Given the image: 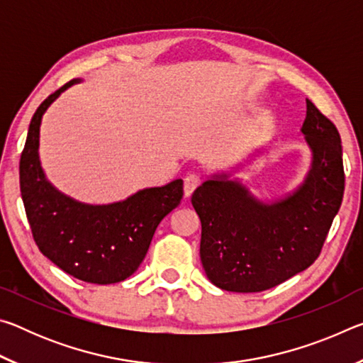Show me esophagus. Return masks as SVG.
<instances>
[{
  "label": "esophagus",
  "instance_id": "esophagus-1",
  "mask_svg": "<svg viewBox=\"0 0 363 363\" xmlns=\"http://www.w3.org/2000/svg\"><path fill=\"white\" fill-rule=\"evenodd\" d=\"M199 186H200V177L196 174H189L184 177V195H186V199H189Z\"/></svg>",
  "mask_w": 363,
  "mask_h": 363
}]
</instances>
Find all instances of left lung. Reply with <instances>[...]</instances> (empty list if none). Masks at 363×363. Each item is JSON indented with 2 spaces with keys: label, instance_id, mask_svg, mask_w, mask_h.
<instances>
[{
  "label": "left lung",
  "instance_id": "1",
  "mask_svg": "<svg viewBox=\"0 0 363 363\" xmlns=\"http://www.w3.org/2000/svg\"><path fill=\"white\" fill-rule=\"evenodd\" d=\"M301 128L312 152L304 181L281 199L262 201L230 173L213 174L192 195L201 223L200 259L220 290L256 293L280 285L314 262L344 194L341 138L306 99Z\"/></svg>",
  "mask_w": 363,
  "mask_h": 363
}]
</instances>
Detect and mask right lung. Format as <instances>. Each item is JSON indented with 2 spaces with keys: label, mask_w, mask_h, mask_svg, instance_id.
<instances>
[{
  "label": "right lung",
  "mask_w": 363,
  "mask_h": 363,
  "mask_svg": "<svg viewBox=\"0 0 363 363\" xmlns=\"http://www.w3.org/2000/svg\"><path fill=\"white\" fill-rule=\"evenodd\" d=\"M82 79H72L36 108L21 157V194L43 255L88 284H116L136 272L162 219L181 203L182 179L143 189L108 205L82 203L48 181L40 162V126L48 107Z\"/></svg>",
  "instance_id": "right-lung-1"
}]
</instances>
